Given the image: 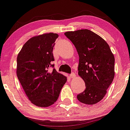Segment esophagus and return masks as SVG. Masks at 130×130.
Here are the masks:
<instances>
[{"instance_id": "34e87169", "label": "esophagus", "mask_w": 130, "mask_h": 130, "mask_svg": "<svg viewBox=\"0 0 130 130\" xmlns=\"http://www.w3.org/2000/svg\"><path fill=\"white\" fill-rule=\"evenodd\" d=\"M75 76H76V75H75V73L74 72H72L71 74H70V77L71 78H73L75 77Z\"/></svg>"}]
</instances>
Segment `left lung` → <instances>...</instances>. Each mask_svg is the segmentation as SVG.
Wrapping results in <instances>:
<instances>
[{
	"mask_svg": "<svg viewBox=\"0 0 130 130\" xmlns=\"http://www.w3.org/2000/svg\"><path fill=\"white\" fill-rule=\"evenodd\" d=\"M79 55L78 75L86 84L84 91L77 95L81 103L93 105L104 98L114 78L115 58L102 38L88 29L66 32Z\"/></svg>",
	"mask_w": 130,
	"mask_h": 130,
	"instance_id": "8db88e82",
	"label": "left lung"
}]
</instances>
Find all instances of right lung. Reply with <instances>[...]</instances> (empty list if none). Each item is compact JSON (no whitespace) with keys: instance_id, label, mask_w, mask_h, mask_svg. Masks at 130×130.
<instances>
[{"instance_id":"add662e5","label":"right lung","mask_w":130,"mask_h":130,"mask_svg":"<svg viewBox=\"0 0 130 130\" xmlns=\"http://www.w3.org/2000/svg\"><path fill=\"white\" fill-rule=\"evenodd\" d=\"M59 37L48 33L33 37L27 41L17 57L18 78L32 103L47 107L57 100L67 78L54 69L53 48ZM50 67L54 68L52 72Z\"/></svg>"}]
</instances>
